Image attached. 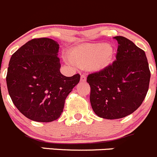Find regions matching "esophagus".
I'll return each instance as SVG.
<instances>
[{
    "label": "esophagus",
    "mask_w": 157,
    "mask_h": 157,
    "mask_svg": "<svg viewBox=\"0 0 157 157\" xmlns=\"http://www.w3.org/2000/svg\"><path fill=\"white\" fill-rule=\"evenodd\" d=\"M86 81V76L85 75H81V82H84Z\"/></svg>",
    "instance_id": "esophagus-1"
}]
</instances>
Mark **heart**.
Masks as SVG:
<instances>
[{"instance_id": "heart-1", "label": "heart", "mask_w": 157, "mask_h": 157, "mask_svg": "<svg viewBox=\"0 0 157 157\" xmlns=\"http://www.w3.org/2000/svg\"><path fill=\"white\" fill-rule=\"evenodd\" d=\"M113 59V49L107 44H89L75 48L71 60L82 68L99 70L106 67Z\"/></svg>"}]
</instances>
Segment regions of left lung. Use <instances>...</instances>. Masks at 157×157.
<instances>
[{
	"label": "left lung",
	"instance_id": "obj_1",
	"mask_svg": "<svg viewBox=\"0 0 157 157\" xmlns=\"http://www.w3.org/2000/svg\"><path fill=\"white\" fill-rule=\"evenodd\" d=\"M118 41L116 60L87 77L94 113L106 119L132 114L141 105L149 89L150 71L145 52L125 37Z\"/></svg>",
	"mask_w": 157,
	"mask_h": 157
}]
</instances>
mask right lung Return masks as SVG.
Wrapping results in <instances>:
<instances>
[{
    "label": "right lung",
    "mask_w": 157,
    "mask_h": 157,
    "mask_svg": "<svg viewBox=\"0 0 157 157\" xmlns=\"http://www.w3.org/2000/svg\"><path fill=\"white\" fill-rule=\"evenodd\" d=\"M59 44L51 38L32 39L12 55L7 68V90L17 109L35 122L56 120L80 75L60 72Z\"/></svg>",
    "instance_id": "1"
}]
</instances>
